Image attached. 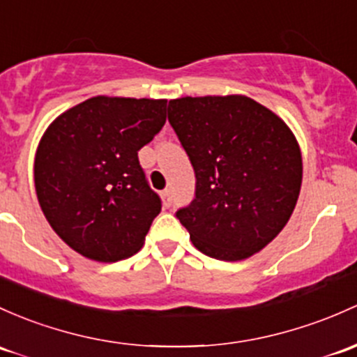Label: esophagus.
Masks as SVG:
<instances>
[{"mask_svg":"<svg viewBox=\"0 0 357 357\" xmlns=\"http://www.w3.org/2000/svg\"><path fill=\"white\" fill-rule=\"evenodd\" d=\"M160 197H162V202H164V207H171V204H172L171 190H164V191H162V193H160Z\"/></svg>","mask_w":357,"mask_h":357,"instance_id":"esophagus-1","label":"esophagus"}]
</instances>
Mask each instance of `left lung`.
Listing matches in <instances>:
<instances>
[{"label": "left lung", "instance_id": "obj_1", "mask_svg": "<svg viewBox=\"0 0 357 357\" xmlns=\"http://www.w3.org/2000/svg\"><path fill=\"white\" fill-rule=\"evenodd\" d=\"M167 118L193 166V202L176 217L197 250L238 261L282 231L298 202V140L275 112L246 96L169 100Z\"/></svg>", "mask_w": 357, "mask_h": 357}]
</instances>
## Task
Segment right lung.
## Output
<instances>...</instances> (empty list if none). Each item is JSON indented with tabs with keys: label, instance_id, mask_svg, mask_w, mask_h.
Returning <instances> with one entry per match:
<instances>
[{
	"label": "right lung",
	"instance_id": "add662e5",
	"mask_svg": "<svg viewBox=\"0 0 357 357\" xmlns=\"http://www.w3.org/2000/svg\"><path fill=\"white\" fill-rule=\"evenodd\" d=\"M166 99L97 96L59 114L33 160L37 200L56 234L82 257L123 260L137 253L160 198L138 150L162 130Z\"/></svg>",
	"mask_w": 357,
	"mask_h": 357
}]
</instances>
